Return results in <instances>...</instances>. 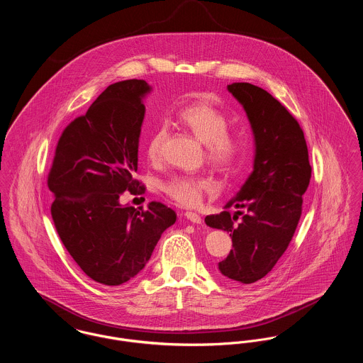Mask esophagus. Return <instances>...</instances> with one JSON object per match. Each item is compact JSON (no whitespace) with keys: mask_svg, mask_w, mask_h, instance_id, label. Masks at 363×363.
I'll return each mask as SVG.
<instances>
[{"mask_svg":"<svg viewBox=\"0 0 363 363\" xmlns=\"http://www.w3.org/2000/svg\"><path fill=\"white\" fill-rule=\"evenodd\" d=\"M185 217L191 221V223H195V224H201V217L198 213H194V211H186L185 213Z\"/></svg>","mask_w":363,"mask_h":363,"instance_id":"obj_1","label":"esophagus"}]
</instances>
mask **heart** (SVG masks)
<instances>
[{"label": "heart", "mask_w": 363, "mask_h": 363, "mask_svg": "<svg viewBox=\"0 0 363 363\" xmlns=\"http://www.w3.org/2000/svg\"><path fill=\"white\" fill-rule=\"evenodd\" d=\"M178 120L206 145V159L217 169H230L241 159L246 149V138L228 129V117L217 107L208 103L191 104L178 113ZM167 133V126L162 123L149 136L146 156L150 162L162 160ZM162 188L179 204L196 206L206 192L214 189V184L201 175H174Z\"/></svg>", "instance_id": "b5f03b06"}]
</instances>
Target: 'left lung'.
<instances>
[{
    "instance_id": "1",
    "label": "left lung",
    "mask_w": 363,
    "mask_h": 363,
    "mask_svg": "<svg viewBox=\"0 0 363 363\" xmlns=\"http://www.w3.org/2000/svg\"><path fill=\"white\" fill-rule=\"evenodd\" d=\"M227 89L241 103L252 126L253 171L224 211L204 221L233 238L231 252L218 263L221 274L252 284L272 272L292 240L312 167L303 130L279 100L245 82ZM230 208L238 211L231 215Z\"/></svg>"
}]
</instances>
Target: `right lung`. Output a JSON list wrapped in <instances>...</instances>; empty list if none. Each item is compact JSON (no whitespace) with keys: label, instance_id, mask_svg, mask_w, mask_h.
I'll return each instance as SVG.
<instances>
[{"label":"right lung","instance_id":"1","mask_svg":"<svg viewBox=\"0 0 363 363\" xmlns=\"http://www.w3.org/2000/svg\"><path fill=\"white\" fill-rule=\"evenodd\" d=\"M150 90L140 79L110 84L64 129L48 172L55 230L84 274L104 285L133 279L177 220L160 201L140 211L120 203L125 191L145 192L133 174L146 111L142 100Z\"/></svg>","mask_w":363,"mask_h":363}]
</instances>
